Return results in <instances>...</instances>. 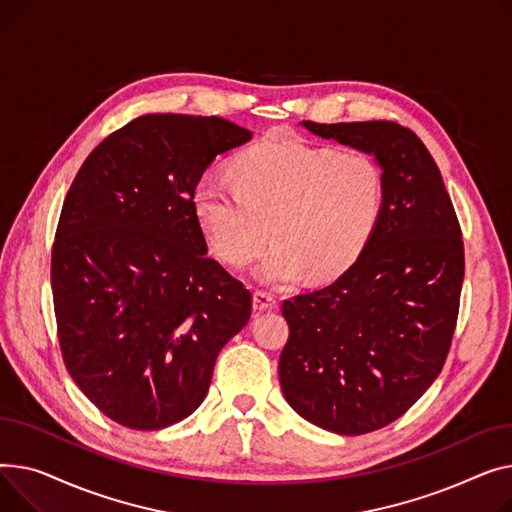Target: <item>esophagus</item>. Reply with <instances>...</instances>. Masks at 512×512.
Instances as JSON below:
<instances>
[{
    "label": "esophagus",
    "mask_w": 512,
    "mask_h": 512,
    "mask_svg": "<svg viewBox=\"0 0 512 512\" xmlns=\"http://www.w3.org/2000/svg\"><path fill=\"white\" fill-rule=\"evenodd\" d=\"M279 304L277 295H273L266 289H256L254 291V310L258 312H264V310H275Z\"/></svg>",
    "instance_id": "34e87169"
}]
</instances>
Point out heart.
Segmentation results:
<instances>
[{"instance_id": "heart-1", "label": "heart", "mask_w": 512, "mask_h": 512, "mask_svg": "<svg viewBox=\"0 0 512 512\" xmlns=\"http://www.w3.org/2000/svg\"><path fill=\"white\" fill-rule=\"evenodd\" d=\"M233 186L200 177L194 217L208 246L233 268L248 266L275 239L256 275L291 283L343 275L382 219L386 177L366 153H335L289 134H270L231 165Z\"/></svg>"}]
</instances>
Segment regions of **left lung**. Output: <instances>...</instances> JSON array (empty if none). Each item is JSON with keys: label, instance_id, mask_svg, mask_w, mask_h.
Masks as SVG:
<instances>
[{"label": "left lung", "instance_id": "1", "mask_svg": "<svg viewBox=\"0 0 512 512\" xmlns=\"http://www.w3.org/2000/svg\"><path fill=\"white\" fill-rule=\"evenodd\" d=\"M304 126L376 157L382 219L335 281L283 302L279 357L287 403L310 424L359 436L393 424L438 378L465 275L457 213L424 142L395 122Z\"/></svg>", "mask_w": 512, "mask_h": 512}]
</instances>
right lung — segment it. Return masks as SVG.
<instances>
[{"label":"right lung","mask_w":512,"mask_h":512,"mask_svg":"<svg viewBox=\"0 0 512 512\" xmlns=\"http://www.w3.org/2000/svg\"><path fill=\"white\" fill-rule=\"evenodd\" d=\"M250 138L217 115H140L88 155L66 194L51 250L59 349L119 426L182 422L250 320V289L206 256L192 208L204 169Z\"/></svg>","instance_id":"add662e5"}]
</instances>
